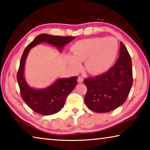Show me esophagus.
Here are the masks:
<instances>
[{
    "mask_svg": "<svg viewBox=\"0 0 150 150\" xmlns=\"http://www.w3.org/2000/svg\"><path fill=\"white\" fill-rule=\"evenodd\" d=\"M77 81L79 83H83V77L82 76H79L77 79Z\"/></svg>",
    "mask_w": 150,
    "mask_h": 150,
    "instance_id": "obj_1",
    "label": "esophagus"
}]
</instances>
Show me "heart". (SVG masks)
<instances>
[{"mask_svg":"<svg viewBox=\"0 0 150 150\" xmlns=\"http://www.w3.org/2000/svg\"><path fill=\"white\" fill-rule=\"evenodd\" d=\"M73 65L78 69L79 62L85 61L88 72L99 74L106 71L115 62L118 52L117 40L113 37L93 38L80 40L71 47Z\"/></svg>","mask_w":150,"mask_h":150,"instance_id":"heart-1","label":"heart"}]
</instances>
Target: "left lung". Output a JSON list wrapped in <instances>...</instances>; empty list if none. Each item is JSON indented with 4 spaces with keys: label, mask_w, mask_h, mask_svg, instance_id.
<instances>
[{
    "label": "left lung",
    "mask_w": 150,
    "mask_h": 150,
    "mask_svg": "<svg viewBox=\"0 0 150 150\" xmlns=\"http://www.w3.org/2000/svg\"><path fill=\"white\" fill-rule=\"evenodd\" d=\"M87 88L84 101L95 112H108L126 100L133 83L132 59L125 45L120 42V55L108 71L85 79Z\"/></svg>",
    "instance_id": "left-lung-1"
}]
</instances>
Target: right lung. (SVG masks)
Wrapping results in <instances>:
<instances>
[{
  "label": "right lung",
  "mask_w": 150,
  "mask_h": 150,
  "mask_svg": "<svg viewBox=\"0 0 150 150\" xmlns=\"http://www.w3.org/2000/svg\"><path fill=\"white\" fill-rule=\"evenodd\" d=\"M75 39L73 36H59L40 34L25 48L20 62L16 77L20 95L26 105L35 112L42 115H52L61 110L64 105L66 98L77 85V77L69 79H59L47 88L36 90L30 88L24 78V67L30 50L40 42L49 44L62 49L67 43Z\"/></svg>",
  "instance_id": "obj_1"
}]
</instances>
